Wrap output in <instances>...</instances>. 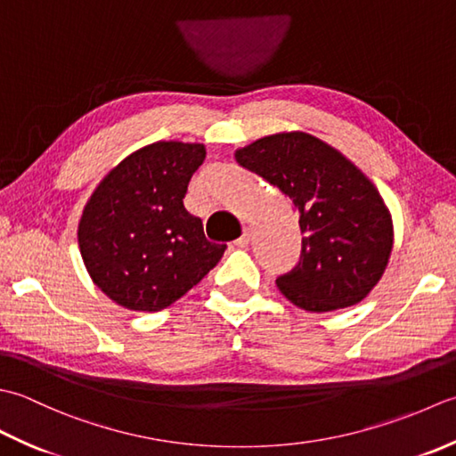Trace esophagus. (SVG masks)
<instances>
[{
    "instance_id": "1",
    "label": "esophagus",
    "mask_w": 456,
    "mask_h": 456,
    "mask_svg": "<svg viewBox=\"0 0 456 456\" xmlns=\"http://www.w3.org/2000/svg\"><path fill=\"white\" fill-rule=\"evenodd\" d=\"M249 240H252V232H249V228H246L244 234H241V236L234 241V246H236V248H248V246H249Z\"/></svg>"
}]
</instances>
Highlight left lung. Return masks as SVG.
Segmentation results:
<instances>
[{"instance_id": "obj_1", "label": "left lung", "mask_w": 456, "mask_h": 456, "mask_svg": "<svg viewBox=\"0 0 456 456\" xmlns=\"http://www.w3.org/2000/svg\"><path fill=\"white\" fill-rule=\"evenodd\" d=\"M234 157L299 210L301 259L275 280L285 299L309 313L366 299L394 248L392 215L376 184L338 150L305 132L265 135Z\"/></svg>"}]
</instances>
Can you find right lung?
<instances>
[{"label":"right lung","mask_w":456,"mask_h":456,"mask_svg":"<svg viewBox=\"0 0 456 456\" xmlns=\"http://www.w3.org/2000/svg\"><path fill=\"white\" fill-rule=\"evenodd\" d=\"M204 157L202 143L145 145L100 181L82 210V262L98 289L124 309H165L224 254L226 246L204 238L202 220L183 204Z\"/></svg>","instance_id":"obj_1"}]
</instances>
